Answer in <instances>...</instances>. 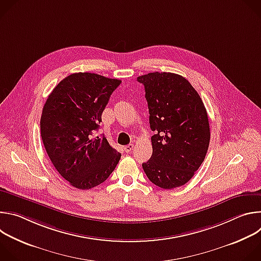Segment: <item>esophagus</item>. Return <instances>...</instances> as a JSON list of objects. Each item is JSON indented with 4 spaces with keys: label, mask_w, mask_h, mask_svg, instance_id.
<instances>
[{
    "label": "esophagus",
    "mask_w": 261,
    "mask_h": 261,
    "mask_svg": "<svg viewBox=\"0 0 261 261\" xmlns=\"http://www.w3.org/2000/svg\"><path fill=\"white\" fill-rule=\"evenodd\" d=\"M133 143H130V144H127L126 146H124V150L126 153H130L132 150H133Z\"/></svg>",
    "instance_id": "1"
}]
</instances>
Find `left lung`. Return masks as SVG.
<instances>
[{
	"label": "left lung",
	"instance_id": "obj_1",
	"mask_svg": "<svg viewBox=\"0 0 261 261\" xmlns=\"http://www.w3.org/2000/svg\"><path fill=\"white\" fill-rule=\"evenodd\" d=\"M144 86L153 154L142 168L153 184L173 189L189 181L203 162L210 144V125L204 104L178 74L153 72L138 76Z\"/></svg>",
	"mask_w": 261,
	"mask_h": 261
}]
</instances>
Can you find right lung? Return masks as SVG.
Wrapping results in <instances>:
<instances>
[{
  "label": "right lung",
  "instance_id": "add662e5",
  "mask_svg": "<svg viewBox=\"0 0 261 261\" xmlns=\"http://www.w3.org/2000/svg\"><path fill=\"white\" fill-rule=\"evenodd\" d=\"M121 83L95 73H73L58 84L44 104L40 129L46 153L58 172L77 189L102 184L121 159L104 135L92 138Z\"/></svg>",
  "mask_w": 261,
  "mask_h": 261
}]
</instances>
